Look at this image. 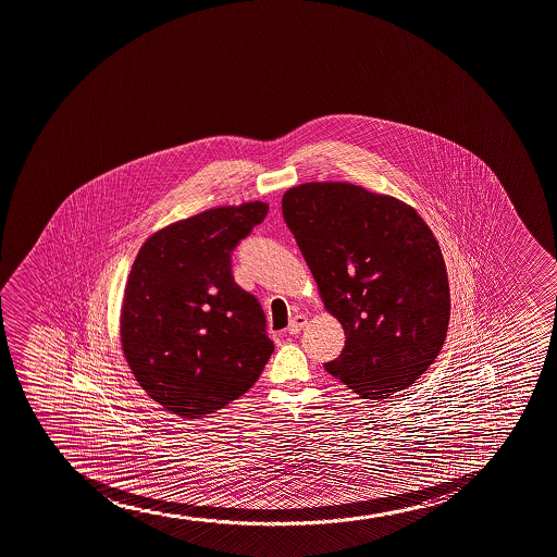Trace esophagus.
Segmentation results:
<instances>
[{"label":"esophagus","instance_id":"1","mask_svg":"<svg viewBox=\"0 0 557 557\" xmlns=\"http://www.w3.org/2000/svg\"><path fill=\"white\" fill-rule=\"evenodd\" d=\"M307 324L306 314H294L293 320L288 322L287 332L290 335H296V333H300L304 330V325Z\"/></svg>","mask_w":557,"mask_h":557}]
</instances>
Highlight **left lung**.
<instances>
[{
	"label": "left lung",
	"instance_id": "left-lung-1",
	"mask_svg": "<svg viewBox=\"0 0 557 557\" xmlns=\"http://www.w3.org/2000/svg\"><path fill=\"white\" fill-rule=\"evenodd\" d=\"M283 219L346 344L325 370L361 398L411 387L443 348L450 287L432 230L412 207L351 183H306Z\"/></svg>",
	"mask_w": 557,
	"mask_h": 557
}]
</instances>
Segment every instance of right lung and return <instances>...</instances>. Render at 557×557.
Wrapping results in <instances>:
<instances>
[{"mask_svg": "<svg viewBox=\"0 0 557 557\" xmlns=\"http://www.w3.org/2000/svg\"><path fill=\"white\" fill-rule=\"evenodd\" d=\"M269 214L263 201L219 207L146 240L120 319L129 369L157 404L200 419L259 380L274 343L256 296L238 287L232 253Z\"/></svg>", "mask_w": 557, "mask_h": 557, "instance_id": "right-lung-1", "label": "right lung"}]
</instances>
